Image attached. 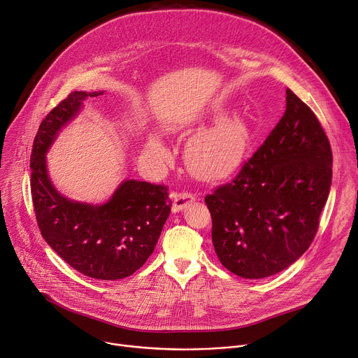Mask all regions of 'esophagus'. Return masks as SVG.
Here are the masks:
<instances>
[{"mask_svg":"<svg viewBox=\"0 0 358 358\" xmlns=\"http://www.w3.org/2000/svg\"><path fill=\"white\" fill-rule=\"evenodd\" d=\"M194 200H196V197H194V194H191V192L184 191V192L176 194V196H174V206H173L174 213L181 211L182 208H185V206H188Z\"/></svg>","mask_w":358,"mask_h":358,"instance_id":"esophagus-1","label":"esophagus"}]
</instances>
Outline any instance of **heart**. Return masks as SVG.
Masks as SVG:
<instances>
[{
    "label": "heart",
    "mask_w": 358,
    "mask_h": 358,
    "mask_svg": "<svg viewBox=\"0 0 358 358\" xmlns=\"http://www.w3.org/2000/svg\"><path fill=\"white\" fill-rule=\"evenodd\" d=\"M214 115L220 120L213 127L199 133L187 145V164L207 178L224 177L234 171L240 164L250 145V129L245 121L238 117ZM151 157L164 161L170 157L167 147L152 137L147 144Z\"/></svg>",
    "instance_id": "b5f03b06"
}]
</instances>
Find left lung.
Returning a JSON list of instances; mask_svg holds the SVG:
<instances>
[{"instance_id":"1","label":"left lung","mask_w":358,"mask_h":358,"mask_svg":"<svg viewBox=\"0 0 358 358\" xmlns=\"http://www.w3.org/2000/svg\"><path fill=\"white\" fill-rule=\"evenodd\" d=\"M329 138L287 88L285 111L231 182L206 197L221 264L243 278L274 275L313 243L333 177Z\"/></svg>"}]
</instances>
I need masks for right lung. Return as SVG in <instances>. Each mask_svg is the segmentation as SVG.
Listing matches in <instances>:
<instances>
[{
	"label": "right lung",
	"mask_w": 358,
	"mask_h": 358,
	"mask_svg": "<svg viewBox=\"0 0 358 358\" xmlns=\"http://www.w3.org/2000/svg\"><path fill=\"white\" fill-rule=\"evenodd\" d=\"M103 92L74 91L43 120L29 159L31 194L40 231L64 262L91 278L120 280L152 254L171 211L167 187L124 180L103 204L74 201L54 187L45 158L87 96Z\"/></svg>",
	"instance_id": "right-lung-1"
}]
</instances>
